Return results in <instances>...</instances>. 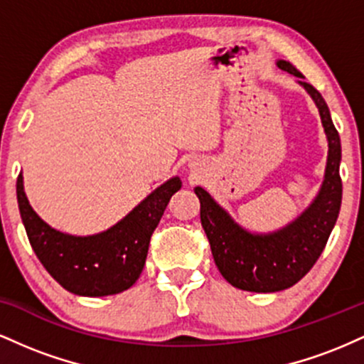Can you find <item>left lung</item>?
Segmentation results:
<instances>
[{
  "label": "left lung",
  "mask_w": 364,
  "mask_h": 364,
  "mask_svg": "<svg viewBox=\"0 0 364 364\" xmlns=\"http://www.w3.org/2000/svg\"><path fill=\"white\" fill-rule=\"evenodd\" d=\"M277 66L301 78L299 85L315 101L327 135V168L316 198L286 228L267 235H253L235 223L203 188H195L200 200V220L217 269L231 286L252 292L282 291L301 281L323 252L342 202L341 136L330 118L327 102L315 87L303 80V75L289 61L279 60Z\"/></svg>",
  "instance_id": "8db88e82"
}]
</instances>
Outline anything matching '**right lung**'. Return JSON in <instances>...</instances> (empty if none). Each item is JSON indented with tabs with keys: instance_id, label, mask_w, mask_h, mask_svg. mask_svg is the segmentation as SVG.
<instances>
[{
	"instance_id": "1",
	"label": "right lung",
	"mask_w": 364,
	"mask_h": 364,
	"mask_svg": "<svg viewBox=\"0 0 364 364\" xmlns=\"http://www.w3.org/2000/svg\"><path fill=\"white\" fill-rule=\"evenodd\" d=\"M181 188L171 178L107 231L94 236H72L46 224L28 203L23 178L16 179V200L28 241L44 269L66 291L78 296H109L136 282L147 258L150 236Z\"/></svg>"
}]
</instances>
